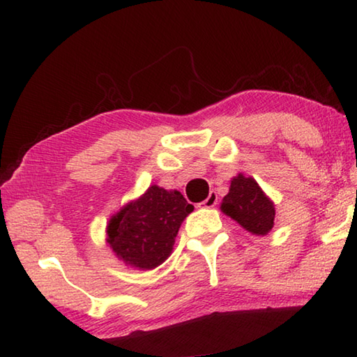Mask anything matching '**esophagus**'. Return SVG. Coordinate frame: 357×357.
I'll return each instance as SVG.
<instances>
[{
	"mask_svg": "<svg viewBox=\"0 0 357 357\" xmlns=\"http://www.w3.org/2000/svg\"><path fill=\"white\" fill-rule=\"evenodd\" d=\"M217 201H218L217 192L212 190V192L209 193V197H207V198L203 201V203H201V206H203V207H213V206L217 204Z\"/></svg>",
	"mask_w": 357,
	"mask_h": 357,
	"instance_id": "34e87169",
	"label": "esophagus"
}]
</instances>
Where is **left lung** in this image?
<instances>
[{"mask_svg": "<svg viewBox=\"0 0 357 357\" xmlns=\"http://www.w3.org/2000/svg\"><path fill=\"white\" fill-rule=\"evenodd\" d=\"M222 211L252 234L264 236L273 228L275 206L264 195L252 178L238 174L231 181L229 193L223 198Z\"/></svg>", "mask_w": 357, "mask_h": 357, "instance_id": "8db88e82", "label": "left lung"}]
</instances>
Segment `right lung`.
<instances>
[{
    "label": "right lung",
    "mask_w": 357,
    "mask_h": 357,
    "mask_svg": "<svg viewBox=\"0 0 357 357\" xmlns=\"http://www.w3.org/2000/svg\"><path fill=\"white\" fill-rule=\"evenodd\" d=\"M193 206L178 190L151 185L144 197L114 215L107 226V243L132 267L150 270L170 256L174 237Z\"/></svg>",
    "instance_id": "add662e5"
}]
</instances>
